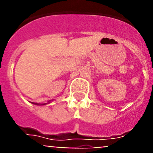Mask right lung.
Segmentation results:
<instances>
[{
  "label": "right lung",
  "instance_id": "1",
  "mask_svg": "<svg viewBox=\"0 0 153 153\" xmlns=\"http://www.w3.org/2000/svg\"><path fill=\"white\" fill-rule=\"evenodd\" d=\"M46 104V103H45ZM45 104H41V105H45ZM37 105H38V104H37Z\"/></svg>",
  "mask_w": 153,
  "mask_h": 153
}]
</instances>
